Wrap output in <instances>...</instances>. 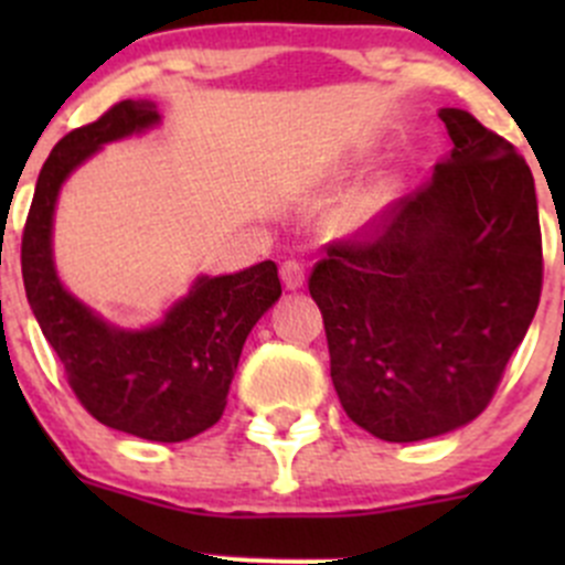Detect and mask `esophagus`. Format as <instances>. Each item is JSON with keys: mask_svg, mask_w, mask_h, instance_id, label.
<instances>
[{"mask_svg": "<svg viewBox=\"0 0 565 565\" xmlns=\"http://www.w3.org/2000/svg\"><path fill=\"white\" fill-rule=\"evenodd\" d=\"M281 281L287 289H300L306 284V270L298 259H287L281 265Z\"/></svg>", "mask_w": 565, "mask_h": 565, "instance_id": "obj_1", "label": "esophagus"}]
</instances>
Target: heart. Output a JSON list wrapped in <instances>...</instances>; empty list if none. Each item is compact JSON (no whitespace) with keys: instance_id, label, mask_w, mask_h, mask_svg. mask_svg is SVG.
I'll list each match as a JSON object with an SVG mask.
<instances>
[{"instance_id":"1","label":"heart","mask_w":565,"mask_h":565,"mask_svg":"<svg viewBox=\"0 0 565 565\" xmlns=\"http://www.w3.org/2000/svg\"><path fill=\"white\" fill-rule=\"evenodd\" d=\"M391 199V188L385 182H374V185L363 188V191L352 193L341 210L335 213L333 224L341 235H352V232L363 230L369 221H374L380 215V210L388 204Z\"/></svg>"}]
</instances>
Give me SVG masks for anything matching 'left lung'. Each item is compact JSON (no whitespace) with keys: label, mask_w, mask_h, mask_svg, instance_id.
Returning <instances> with one entry per match:
<instances>
[{"label":"left lung","mask_w":565,"mask_h":565,"mask_svg":"<svg viewBox=\"0 0 565 565\" xmlns=\"http://www.w3.org/2000/svg\"><path fill=\"white\" fill-rule=\"evenodd\" d=\"M451 156L311 270L344 413L415 443L487 409L541 298L533 174L465 108H440Z\"/></svg>","instance_id":"obj_1"}]
</instances>
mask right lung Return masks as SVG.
<instances>
[{
	"mask_svg": "<svg viewBox=\"0 0 565 565\" xmlns=\"http://www.w3.org/2000/svg\"><path fill=\"white\" fill-rule=\"evenodd\" d=\"M150 100H119L104 117L56 141L43 163L21 237V273L45 341L65 366L67 385L95 420L152 443H182L224 415L243 344L281 298L276 262L232 276H202L161 324L114 328L60 284L51 224L62 182L108 141L152 128Z\"/></svg>",
	"mask_w": 565,
	"mask_h": 565,
	"instance_id": "1",
	"label": "right lung"
}]
</instances>
